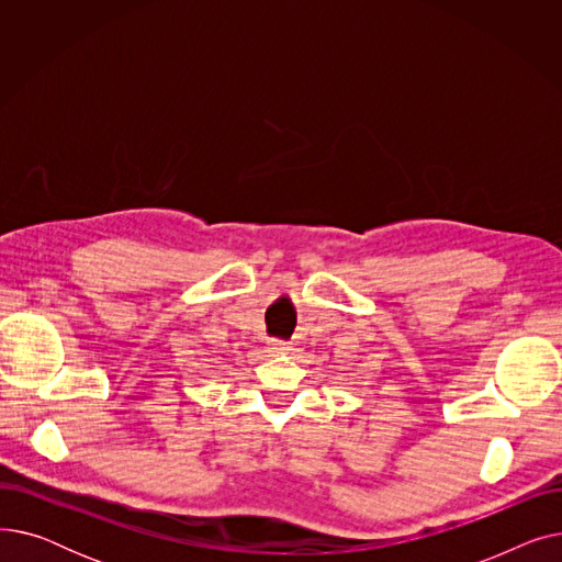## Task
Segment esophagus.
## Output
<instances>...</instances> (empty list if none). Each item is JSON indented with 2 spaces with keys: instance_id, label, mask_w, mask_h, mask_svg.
<instances>
[{
  "instance_id": "obj_1",
  "label": "esophagus",
  "mask_w": 562,
  "mask_h": 562,
  "mask_svg": "<svg viewBox=\"0 0 562 562\" xmlns=\"http://www.w3.org/2000/svg\"><path fill=\"white\" fill-rule=\"evenodd\" d=\"M269 348H271L273 352H284V350H289V344H286V341H280V339H271V341H269Z\"/></svg>"
}]
</instances>
